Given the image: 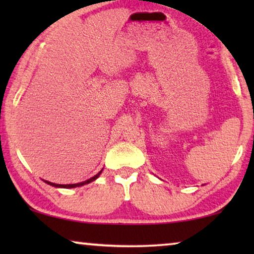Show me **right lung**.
<instances>
[{"label":"right lung","mask_w":254,"mask_h":254,"mask_svg":"<svg viewBox=\"0 0 254 254\" xmlns=\"http://www.w3.org/2000/svg\"><path fill=\"white\" fill-rule=\"evenodd\" d=\"M103 171V170H102ZM102 171H99L98 173H97L96 176H93L92 178H90L88 180H85V182H82V183H77V184H69V185H60V184H54V183H51V182H47V180H44L45 183L48 184V185L51 186H54V187H61V189H74V187H79V186H83L85 185V184H89L93 182V180H96L98 177L100 176V173H102Z\"/></svg>","instance_id":"1"}]
</instances>
